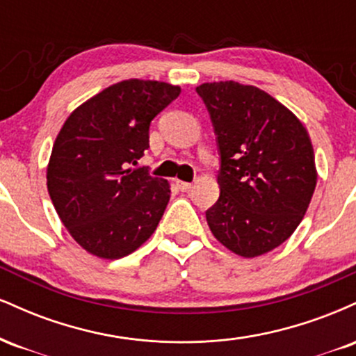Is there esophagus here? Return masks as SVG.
Wrapping results in <instances>:
<instances>
[{"mask_svg": "<svg viewBox=\"0 0 356 356\" xmlns=\"http://www.w3.org/2000/svg\"><path fill=\"white\" fill-rule=\"evenodd\" d=\"M177 186H179V189H181L182 192H189L192 189V184H189V182L177 181Z\"/></svg>", "mask_w": 356, "mask_h": 356, "instance_id": "obj_1", "label": "esophagus"}]
</instances>
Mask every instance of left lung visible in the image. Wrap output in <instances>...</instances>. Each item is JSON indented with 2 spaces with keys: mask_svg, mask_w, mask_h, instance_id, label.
I'll use <instances>...</instances> for the list:
<instances>
[{
  "mask_svg": "<svg viewBox=\"0 0 356 356\" xmlns=\"http://www.w3.org/2000/svg\"><path fill=\"white\" fill-rule=\"evenodd\" d=\"M197 93L218 134L219 199L206 211L214 238L234 254L263 256L303 220L318 172L300 118L264 90L211 81Z\"/></svg>",
  "mask_w": 356,
  "mask_h": 356,
  "instance_id": "8db88e82",
  "label": "left lung"
}]
</instances>
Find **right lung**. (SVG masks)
Masks as SVG:
<instances>
[{
  "label": "right lung",
  "instance_id": "obj_1",
  "mask_svg": "<svg viewBox=\"0 0 356 356\" xmlns=\"http://www.w3.org/2000/svg\"><path fill=\"white\" fill-rule=\"evenodd\" d=\"M179 85L130 79L76 107L53 144L47 187L56 214L85 251L120 259L157 229L170 184L132 169L149 149V127Z\"/></svg>",
  "mask_w": 356,
  "mask_h": 356
}]
</instances>
